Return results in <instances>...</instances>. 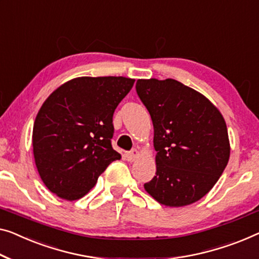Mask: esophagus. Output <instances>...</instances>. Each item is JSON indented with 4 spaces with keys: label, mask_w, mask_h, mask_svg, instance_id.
<instances>
[{
    "label": "esophagus",
    "mask_w": 259,
    "mask_h": 259,
    "mask_svg": "<svg viewBox=\"0 0 259 259\" xmlns=\"http://www.w3.org/2000/svg\"><path fill=\"white\" fill-rule=\"evenodd\" d=\"M138 154H140V152H138L137 149L131 150L130 152L126 153V158H128V161H135V160H136V158L138 157Z\"/></svg>",
    "instance_id": "1"
}]
</instances>
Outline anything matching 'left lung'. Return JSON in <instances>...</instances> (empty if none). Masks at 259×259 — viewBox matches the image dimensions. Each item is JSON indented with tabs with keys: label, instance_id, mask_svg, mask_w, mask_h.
I'll use <instances>...</instances> for the list:
<instances>
[{
	"label": "left lung",
	"instance_id": "1",
	"mask_svg": "<svg viewBox=\"0 0 259 259\" xmlns=\"http://www.w3.org/2000/svg\"><path fill=\"white\" fill-rule=\"evenodd\" d=\"M136 92L151 116L157 151L156 176L145 191L169 207L198 201L228 164L225 118L206 96L177 80L140 79Z\"/></svg>",
	"mask_w": 259,
	"mask_h": 259
}]
</instances>
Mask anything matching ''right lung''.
I'll list each match as a JSON object with an SVG mask.
<instances>
[{
  "instance_id": "obj_1",
  "label": "right lung",
  "mask_w": 259,
  "mask_h": 259,
  "mask_svg": "<svg viewBox=\"0 0 259 259\" xmlns=\"http://www.w3.org/2000/svg\"><path fill=\"white\" fill-rule=\"evenodd\" d=\"M124 76H82L46 99L33 123L36 166L45 186L59 198L78 200L121 154L111 146L113 115L134 86Z\"/></svg>"
}]
</instances>
